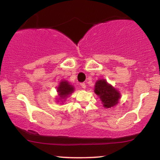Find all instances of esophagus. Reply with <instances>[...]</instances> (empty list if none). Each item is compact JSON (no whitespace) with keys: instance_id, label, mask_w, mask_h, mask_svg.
I'll use <instances>...</instances> for the list:
<instances>
[{"instance_id":"1","label":"esophagus","mask_w":160,"mask_h":160,"mask_svg":"<svg viewBox=\"0 0 160 160\" xmlns=\"http://www.w3.org/2000/svg\"><path fill=\"white\" fill-rule=\"evenodd\" d=\"M80 86H81L82 89H86V84L84 83V82H82V83H80Z\"/></svg>"}]
</instances>
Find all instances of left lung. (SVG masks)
Here are the masks:
<instances>
[{
    "label": "left lung",
    "mask_w": 160,
    "mask_h": 160,
    "mask_svg": "<svg viewBox=\"0 0 160 160\" xmlns=\"http://www.w3.org/2000/svg\"><path fill=\"white\" fill-rule=\"evenodd\" d=\"M95 93L102 101L104 108H111L119 103L121 97L120 91L111 84L108 83L105 79H100L95 82Z\"/></svg>",
    "instance_id": "left-lung-1"
}]
</instances>
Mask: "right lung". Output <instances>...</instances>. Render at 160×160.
<instances>
[{"label": "right lung", "mask_w": 160, "mask_h": 160, "mask_svg": "<svg viewBox=\"0 0 160 160\" xmlns=\"http://www.w3.org/2000/svg\"><path fill=\"white\" fill-rule=\"evenodd\" d=\"M74 92V86L70 84L67 80H62L58 84L57 87V92H58V96H57V102H61L63 103L68 98V97L71 94H72Z\"/></svg>", "instance_id": "add662e5"}]
</instances>
